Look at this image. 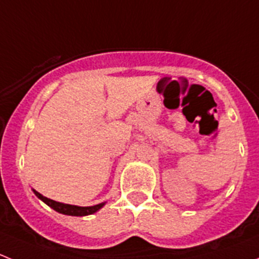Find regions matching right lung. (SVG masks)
Here are the masks:
<instances>
[{"mask_svg": "<svg viewBox=\"0 0 259 259\" xmlns=\"http://www.w3.org/2000/svg\"><path fill=\"white\" fill-rule=\"evenodd\" d=\"M33 193H35L36 197L38 199L42 200L44 203L51 207L52 209L59 211L61 214H66V215H74V217H83V215H90V214L96 213L99 209L105 205V203H100V204L96 205H91V207H77V205H71V204H64V203L60 202H55V200L49 199V198L44 197L42 194H40L38 192H36L35 189H32Z\"/></svg>", "mask_w": 259, "mask_h": 259, "instance_id": "obj_1", "label": "right lung"}]
</instances>
